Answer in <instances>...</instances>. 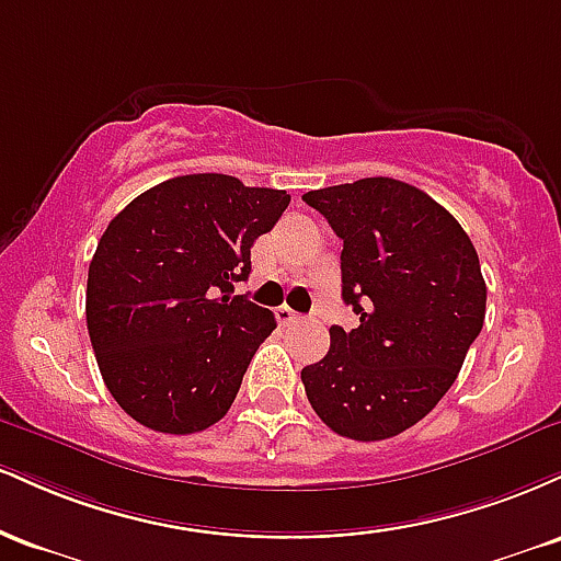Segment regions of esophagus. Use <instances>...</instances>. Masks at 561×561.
<instances>
[{"label":"esophagus","mask_w":561,"mask_h":561,"mask_svg":"<svg viewBox=\"0 0 561 561\" xmlns=\"http://www.w3.org/2000/svg\"><path fill=\"white\" fill-rule=\"evenodd\" d=\"M276 319H279V324H293V321H298L302 317L298 311H293L289 306H279V308H276Z\"/></svg>","instance_id":"1"}]
</instances>
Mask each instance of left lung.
<instances>
[{
  "label": "left lung",
  "mask_w": 561,
  "mask_h": 561,
  "mask_svg": "<svg viewBox=\"0 0 561 561\" xmlns=\"http://www.w3.org/2000/svg\"><path fill=\"white\" fill-rule=\"evenodd\" d=\"M343 240V300L356 330L300 371L327 427L385 440L414 427L456 382L485 321V279L461 224L416 186L358 179L302 195Z\"/></svg>",
  "instance_id": "left-lung-1"
}]
</instances>
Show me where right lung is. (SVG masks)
Returning <instances> with one entry per match:
<instances>
[{"instance_id": "obj_1", "label": "right lung", "mask_w": 561, "mask_h": 561, "mask_svg": "<svg viewBox=\"0 0 561 561\" xmlns=\"http://www.w3.org/2000/svg\"><path fill=\"white\" fill-rule=\"evenodd\" d=\"M289 205L285 190L190 173L141 192L107 224L87 279V327L111 396L156 433L208 430L276 330L234 293L250 248Z\"/></svg>"}]
</instances>
